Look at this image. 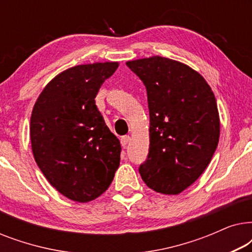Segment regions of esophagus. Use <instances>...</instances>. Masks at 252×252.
I'll use <instances>...</instances> for the list:
<instances>
[{"label":"esophagus","mask_w":252,"mask_h":252,"mask_svg":"<svg viewBox=\"0 0 252 252\" xmlns=\"http://www.w3.org/2000/svg\"><path fill=\"white\" fill-rule=\"evenodd\" d=\"M129 141H130L129 135H126V136H123V137H122V140H120V142H122V146H123V147H126L127 144H128Z\"/></svg>","instance_id":"obj_1"}]
</instances>
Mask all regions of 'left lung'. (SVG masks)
<instances>
[{
  "label": "left lung",
  "instance_id": "1",
  "mask_svg": "<svg viewBox=\"0 0 252 252\" xmlns=\"http://www.w3.org/2000/svg\"><path fill=\"white\" fill-rule=\"evenodd\" d=\"M126 64L148 95L150 144L141 178L160 194H180L201 177L218 146L215 94L197 71L181 62L153 56Z\"/></svg>",
  "mask_w": 252,
  "mask_h": 252
}]
</instances>
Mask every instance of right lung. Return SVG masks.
I'll list each match as a JSON object with an SVG mask.
<instances>
[{
    "instance_id": "obj_1",
    "label": "right lung",
    "mask_w": 252,
    "mask_h": 252,
    "mask_svg": "<svg viewBox=\"0 0 252 252\" xmlns=\"http://www.w3.org/2000/svg\"><path fill=\"white\" fill-rule=\"evenodd\" d=\"M118 62L82 64L48 82L34 104L30 135L34 159L57 191L86 203L111 185L120 163L119 140L95 97Z\"/></svg>"
}]
</instances>
